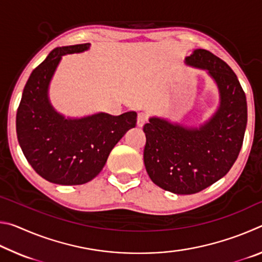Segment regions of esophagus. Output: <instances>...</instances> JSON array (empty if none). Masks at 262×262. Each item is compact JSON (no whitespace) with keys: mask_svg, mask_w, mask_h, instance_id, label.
<instances>
[{"mask_svg":"<svg viewBox=\"0 0 262 262\" xmlns=\"http://www.w3.org/2000/svg\"><path fill=\"white\" fill-rule=\"evenodd\" d=\"M148 121V114L144 113V112H140L137 114V126L142 127L144 126V123Z\"/></svg>","mask_w":262,"mask_h":262,"instance_id":"esophagus-1","label":"esophagus"}]
</instances>
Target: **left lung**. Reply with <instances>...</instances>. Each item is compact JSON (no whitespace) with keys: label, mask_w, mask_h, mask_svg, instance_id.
<instances>
[{"label":"left lung","mask_w":262,"mask_h":262,"mask_svg":"<svg viewBox=\"0 0 262 262\" xmlns=\"http://www.w3.org/2000/svg\"><path fill=\"white\" fill-rule=\"evenodd\" d=\"M186 63L207 70L217 84L220 106L199 128L150 118L144 165L150 179L176 194H194L228 173L241 151L247 123L246 96L236 74L206 50H195Z\"/></svg>","instance_id":"1"}]
</instances>
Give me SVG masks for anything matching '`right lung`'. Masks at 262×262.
I'll use <instances>...</instances> for the list:
<instances>
[{
  "label": "right lung",
  "instance_id": "right-lung-1",
  "mask_svg": "<svg viewBox=\"0 0 262 262\" xmlns=\"http://www.w3.org/2000/svg\"><path fill=\"white\" fill-rule=\"evenodd\" d=\"M90 43L57 47L31 73L16 115L17 139L37 173L53 184L82 185L99 174L110 152L136 125L134 111L64 118L48 98L51 79L62 56L82 53Z\"/></svg>",
  "mask_w": 262,
  "mask_h": 262
}]
</instances>
